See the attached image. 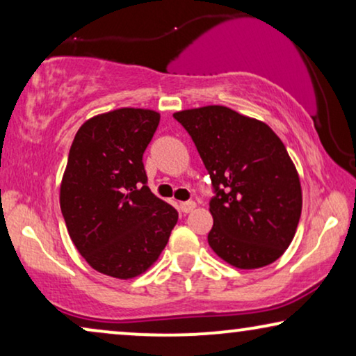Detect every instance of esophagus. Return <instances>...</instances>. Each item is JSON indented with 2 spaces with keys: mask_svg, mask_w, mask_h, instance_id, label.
Instances as JSON below:
<instances>
[{
  "mask_svg": "<svg viewBox=\"0 0 356 356\" xmlns=\"http://www.w3.org/2000/svg\"><path fill=\"white\" fill-rule=\"evenodd\" d=\"M194 207H196V202H193V201L179 202V211H181L183 213H189L191 211H194Z\"/></svg>",
  "mask_w": 356,
  "mask_h": 356,
  "instance_id": "34e87169",
  "label": "esophagus"
}]
</instances>
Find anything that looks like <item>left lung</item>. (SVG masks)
I'll return each mask as SVG.
<instances>
[{
	"label": "left lung",
	"instance_id": "8db88e82",
	"mask_svg": "<svg viewBox=\"0 0 356 356\" xmlns=\"http://www.w3.org/2000/svg\"><path fill=\"white\" fill-rule=\"evenodd\" d=\"M212 181L213 252L238 269L279 259L301 216V186L285 145L262 121L220 105L178 111Z\"/></svg>",
	"mask_w": 356,
	"mask_h": 356
}]
</instances>
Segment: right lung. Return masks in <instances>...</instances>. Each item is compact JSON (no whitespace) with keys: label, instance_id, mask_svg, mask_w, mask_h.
Returning <instances> with one entry per match:
<instances>
[{"label":"right lung","instance_id":"right-lung-1","mask_svg":"<svg viewBox=\"0 0 356 356\" xmlns=\"http://www.w3.org/2000/svg\"><path fill=\"white\" fill-rule=\"evenodd\" d=\"M160 115L120 108L86 121L72 140L60 189L61 213L81 256L116 279H133L159 259L177 209L147 188L143 155Z\"/></svg>","mask_w":356,"mask_h":356}]
</instances>
